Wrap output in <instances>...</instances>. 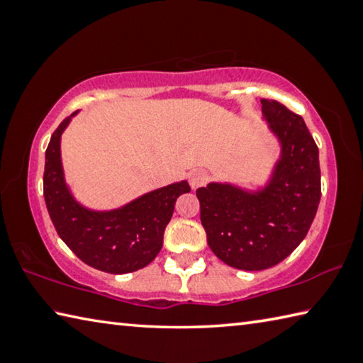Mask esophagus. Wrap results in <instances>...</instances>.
Segmentation results:
<instances>
[{"mask_svg": "<svg viewBox=\"0 0 363 363\" xmlns=\"http://www.w3.org/2000/svg\"><path fill=\"white\" fill-rule=\"evenodd\" d=\"M206 181H208V174L203 169H192L189 173V184L194 190L203 186Z\"/></svg>", "mask_w": 363, "mask_h": 363, "instance_id": "34e87169", "label": "esophagus"}]
</instances>
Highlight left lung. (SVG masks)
Segmentation results:
<instances>
[{"label": "left lung", "mask_w": 363, "mask_h": 363, "mask_svg": "<svg viewBox=\"0 0 363 363\" xmlns=\"http://www.w3.org/2000/svg\"><path fill=\"white\" fill-rule=\"evenodd\" d=\"M262 116L280 144L266 186L229 182L196 189L208 245L227 266L264 270L304 240L320 201L318 149L304 120L277 101L261 99Z\"/></svg>", "instance_id": "1"}]
</instances>
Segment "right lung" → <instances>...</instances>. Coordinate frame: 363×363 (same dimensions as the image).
<instances>
[{"mask_svg":"<svg viewBox=\"0 0 363 363\" xmlns=\"http://www.w3.org/2000/svg\"><path fill=\"white\" fill-rule=\"evenodd\" d=\"M77 113L60 123L46 149L43 190L48 213L59 237L84 264L108 274L134 272L160 253L177 196L190 187L187 181L169 184L108 211L78 203L65 182L60 158V138Z\"/></svg>","mask_w":363,"mask_h":363,"instance_id":"obj_1","label":"right lung"}]
</instances>
